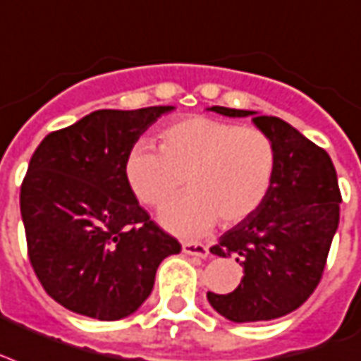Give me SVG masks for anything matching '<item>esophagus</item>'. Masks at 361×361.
Wrapping results in <instances>:
<instances>
[{"label": "esophagus", "mask_w": 361, "mask_h": 361, "mask_svg": "<svg viewBox=\"0 0 361 361\" xmlns=\"http://www.w3.org/2000/svg\"><path fill=\"white\" fill-rule=\"evenodd\" d=\"M183 254L197 255V257H210V247L206 244H199V242H183L181 244Z\"/></svg>", "instance_id": "34e87169"}]
</instances>
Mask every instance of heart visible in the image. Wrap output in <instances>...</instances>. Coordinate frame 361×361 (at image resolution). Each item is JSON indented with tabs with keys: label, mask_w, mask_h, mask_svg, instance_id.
<instances>
[{
	"label": "heart",
	"mask_w": 361,
	"mask_h": 361,
	"mask_svg": "<svg viewBox=\"0 0 361 361\" xmlns=\"http://www.w3.org/2000/svg\"><path fill=\"white\" fill-rule=\"evenodd\" d=\"M276 147L255 126L210 117H187L161 132V149L136 144L125 162L126 180L144 204L161 208L187 183L189 195L162 212L178 235H200L254 216L276 174Z\"/></svg>",
	"instance_id": "1"
}]
</instances>
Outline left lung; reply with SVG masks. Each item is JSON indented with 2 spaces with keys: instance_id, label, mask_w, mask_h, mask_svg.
<instances>
[{
  "instance_id": "1",
  "label": "left lung",
  "mask_w": 361,
  "mask_h": 361,
  "mask_svg": "<svg viewBox=\"0 0 361 361\" xmlns=\"http://www.w3.org/2000/svg\"><path fill=\"white\" fill-rule=\"evenodd\" d=\"M210 109L227 117L252 115L274 142L279 162L259 210L210 247L219 257L235 254L244 276L231 293L208 291V301L231 322L274 320L299 309L320 284L339 227L337 172L326 151L279 117L221 106Z\"/></svg>"
}]
</instances>
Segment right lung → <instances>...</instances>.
<instances>
[{"label":"right lung","instance_id":"obj_1","mask_svg":"<svg viewBox=\"0 0 361 361\" xmlns=\"http://www.w3.org/2000/svg\"><path fill=\"white\" fill-rule=\"evenodd\" d=\"M174 106L98 109L43 137L20 187L27 257L71 312L121 320L140 309L164 257L181 244L137 204L128 151Z\"/></svg>","mask_w":361,"mask_h":361}]
</instances>
